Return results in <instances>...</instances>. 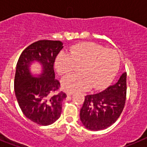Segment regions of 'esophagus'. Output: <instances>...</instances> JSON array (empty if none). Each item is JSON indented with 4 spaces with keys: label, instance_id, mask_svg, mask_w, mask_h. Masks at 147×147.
<instances>
[{
    "label": "esophagus",
    "instance_id": "obj_1",
    "mask_svg": "<svg viewBox=\"0 0 147 147\" xmlns=\"http://www.w3.org/2000/svg\"><path fill=\"white\" fill-rule=\"evenodd\" d=\"M73 93L74 92H71V91H69V90L66 91V94H67V96H71Z\"/></svg>",
    "mask_w": 147,
    "mask_h": 147
}]
</instances>
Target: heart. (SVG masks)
Segmentation results:
<instances>
[{
  "label": "heart",
  "instance_id": "obj_1",
  "mask_svg": "<svg viewBox=\"0 0 147 147\" xmlns=\"http://www.w3.org/2000/svg\"><path fill=\"white\" fill-rule=\"evenodd\" d=\"M120 59L115 51L108 50L93 42L74 45L69 53L59 54L55 68L62 76H67L80 67L81 75L65 78L62 85L66 90H101L109 84L119 69Z\"/></svg>",
  "mask_w": 147,
  "mask_h": 147
}]
</instances>
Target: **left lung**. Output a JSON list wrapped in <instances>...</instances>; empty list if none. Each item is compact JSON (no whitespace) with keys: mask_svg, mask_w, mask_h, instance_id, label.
<instances>
[{"mask_svg":"<svg viewBox=\"0 0 147 147\" xmlns=\"http://www.w3.org/2000/svg\"><path fill=\"white\" fill-rule=\"evenodd\" d=\"M126 90V72H124L114 85L96 94L87 95L80 111L85 128L99 131L115 123L125 106Z\"/></svg>","mask_w":147,"mask_h":147,"instance_id":"1","label":"left lung"}]
</instances>
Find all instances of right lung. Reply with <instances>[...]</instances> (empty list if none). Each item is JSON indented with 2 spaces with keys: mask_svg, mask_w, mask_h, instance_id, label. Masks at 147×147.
<instances>
[{
  "mask_svg": "<svg viewBox=\"0 0 147 147\" xmlns=\"http://www.w3.org/2000/svg\"><path fill=\"white\" fill-rule=\"evenodd\" d=\"M63 48V42L58 40H39L22 51L17 63L14 89L18 105L26 117L39 125H51L61 114L66 94L59 91L60 84L55 78L54 63ZM34 61L43 66L39 78L29 71Z\"/></svg>",
  "mask_w": 147,
  "mask_h": 147,
  "instance_id": "right-lung-1",
  "label": "right lung"
}]
</instances>
